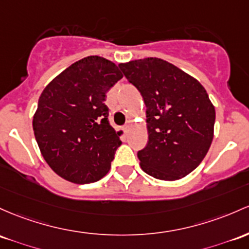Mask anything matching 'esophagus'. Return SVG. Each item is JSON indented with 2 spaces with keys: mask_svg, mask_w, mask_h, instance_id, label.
<instances>
[{
  "mask_svg": "<svg viewBox=\"0 0 249 249\" xmlns=\"http://www.w3.org/2000/svg\"><path fill=\"white\" fill-rule=\"evenodd\" d=\"M129 129H130V125L129 124H125L124 126H123V130H124L126 133H127V131H129Z\"/></svg>",
  "mask_w": 249,
  "mask_h": 249,
  "instance_id": "obj_1",
  "label": "esophagus"
}]
</instances>
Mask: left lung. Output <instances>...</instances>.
Masks as SVG:
<instances>
[{"mask_svg":"<svg viewBox=\"0 0 249 249\" xmlns=\"http://www.w3.org/2000/svg\"><path fill=\"white\" fill-rule=\"evenodd\" d=\"M146 106L149 141L138 151L144 173L175 181L195 170L214 137L215 108L204 87L170 62L146 58L119 64Z\"/></svg>","mask_w":249,"mask_h":249,"instance_id":"left-lung-1","label":"left lung"}]
</instances>
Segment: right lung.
<instances>
[{"label":"right lung","mask_w":249,"mask_h":249,"mask_svg":"<svg viewBox=\"0 0 249 249\" xmlns=\"http://www.w3.org/2000/svg\"><path fill=\"white\" fill-rule=\"evenodd\" d=\"M122 78L113 62L92 55L67 67L42 91L33 130L43 158L60 177L86 184L108 173L122 142L104 102Z\"/></svg>","instance_id":"obj_1"}]
</instances>
